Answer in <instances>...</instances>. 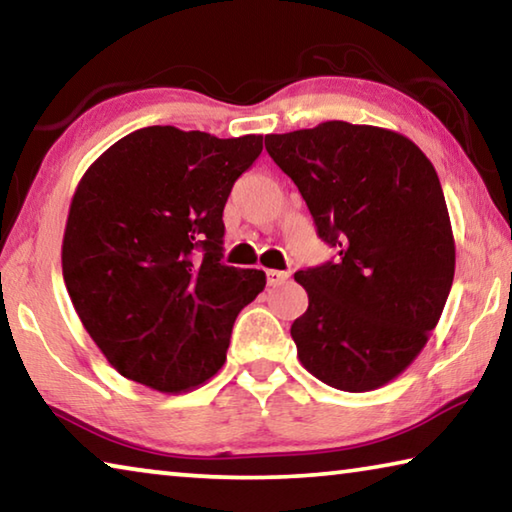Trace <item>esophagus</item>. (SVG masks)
Instances as JSON below:
<instances>
[{"instance_id": "34e87169", "label": "esophagus", "mask_w": 512, "mask_h": 512, "mask_svg": "<svg viewBox=\"0 0 512 512\" xmlns=\"http://www.w3.org/2000/svg\"><path fill=\"white\" fill-rule=\"evenodd\" d=\"M289 271H266V280H268V284H271V287H277V284H282L284 280H289Z\"/></svg>"}]
</instances>
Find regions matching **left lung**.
I'll return each mask as SVG.
<instances>
[{
  "label": "left lung",
  "instance_id": "8db88e82",
  "mask_svg": "<svg viewBox=\"0 0 512 512\" xmlns=\"http://www.w3.org/2000/svg\"><path fill=\"white\" fill-rule=\"evenodd\" d=\"M264 144L336 253L293 275L309 296L291 325L302 366L339 391H375L418 357L452 289L456 250L438 173L409 137L348 121Z\"/></svg>",
  "mask_w": 512,
  "mask_h": 512
}]
</instances>
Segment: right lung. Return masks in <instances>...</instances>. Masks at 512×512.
Instances as JSON below:
<instances>
[{"mask_svg": "<svg viewBox=\"0 0 512 512\" xmlns=\"http://www.w3.org/2000/svg\"><path fill=\"white\" fill-rule=\"evenodd\" d=\"M262 149V135L149 126L85 171L69 205L63 277L119 375L180 393L223 366L239 311L266 287L264 271L221 262L225 201Z\"/></svg>", "mask_w": 512, "mask_h": 512, "instance_id": "add662e5", "label": "right lung"}]
</instances>
